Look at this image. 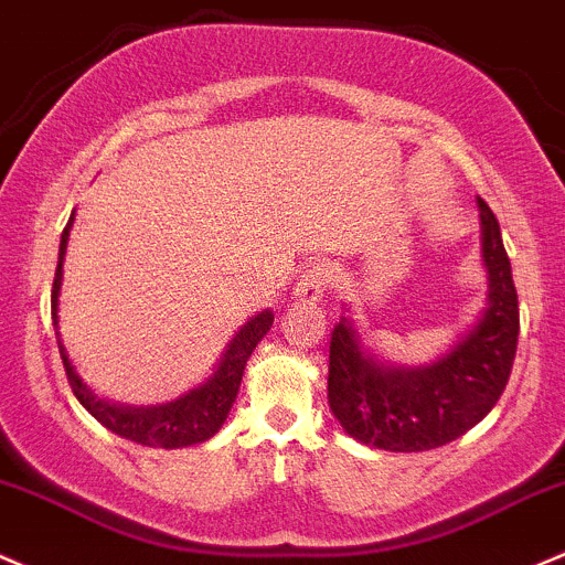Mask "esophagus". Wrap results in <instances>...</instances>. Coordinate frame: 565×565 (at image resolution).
<instances>
[{
    "instance_id": "esophagus-1",
    "label": "esophagus",
    "mask_w": 565,
    "mask_h": 565,
    "mask_svg": "<svg viewBox=\"0 0 565 565\" xmlns=\"http://www.w3.org/2000/svg\"><path fill=\"white\" fill-rule=\"evenodd\" d=\"M330 273L324 265H311L306 273L298 278V287H295V298L300 302H317L322 300L324 289H328Z\"/></svg>"
}]
</instances>
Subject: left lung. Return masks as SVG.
I'll return each instance as SVG.
<instances>
[{"label": "left lung", "mask_w": 565, "mask_h": 565, "mask_svg": "<svg viewBox=\"0 0 565 565\" xmlns=\"http://www.w3.org/2000/svg\"><path fill=\"white\" fill-rule=\"evenodd\" d=\"M487 306L460 341L427 365H387L367 352L352 319L330 338L328 403L343 430L390 452H425L471 430L503 395L520 335L512 263L495 213L477 198Z\"/></svg>", "instance_id": "8db88e82"}]
</instances>
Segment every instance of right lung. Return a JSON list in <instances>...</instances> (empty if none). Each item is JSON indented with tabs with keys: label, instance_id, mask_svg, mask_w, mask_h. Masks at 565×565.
<instances>
[{
	"label": "right lung",
	"instance_id": "add662e5",
	"mask_svg": "<svg viewBox=\"0 0 565 565\" xmlns=\"http://www.w3.org/2000/svg\"><path fill=\"white\" fill-rule=\"evenodd\" d=\"M73 218L75 213L70 216L67 227H64L62 233V243H58V265H56V278H53V289H51V319H53V328H56L58 354H62L70 387H73L75 397L81 401V406L86 408L99 425H105L108 430L116 433V436L127 438V441L142 444V447L181 449V447H192V444H203L211 436H216L218 427H222L224 419H227L230 408H233L237 390H241V379H243V371H246L248 358H252V352L257 349V343L267 335V330L273 328V311L270 308H265V311L254 313V317L235 332L230 347L224 349L216 371H213L200 387L189 390L186 395L175 397V401L170 403H162V406H140V408L103 401V397H97L86 387V384H83L78 371H75V365L70 362V354L67 349H64L62 335H58V289H62V267H64V254H67Z\"/></svg>",
	"mask_w": 565,
	"mask_h": 565
}]
</instances>
